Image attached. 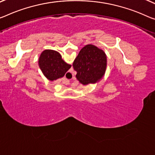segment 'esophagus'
Segmentation results:
<instances>
[{"mask_svg": "<svg viewBox=\"0 0 155 155\" xmlns=\"http://www.w3.org/2000/svg\"><path fill=\"white\" fill-rule=\"evenodd\" d=\"M67 75L68 76H73V74H72V73L71 72H68V73H67ZM69 80H68L67 78H64V81H63V83L64 84H69Z\"/></svg>", "mask_w": 155, "mask_h": 155, "instance_id": "34e87169", "label": "esophagus"}]
</instances>
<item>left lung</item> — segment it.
<instances>
[{"instance_id":"1","label":"left lung","mask_w":155,"mask_h":155,"mask_svg":"<svg viewBox=\"0 0 155 155\" xmlns=\"http://www.w3.org/2000/svg\"><path fill=\"white\" fill-rule=\"evenodd\" d=\"M73 67L77 72L76 78L81 84H95L105 73L106 54L94 45H87L80 50L73 61Z\"/></svg>"}]
</instances>
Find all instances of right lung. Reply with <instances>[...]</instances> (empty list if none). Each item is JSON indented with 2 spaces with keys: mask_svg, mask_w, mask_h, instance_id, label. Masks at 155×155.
<instances>
[{
  "mask_svg": "<svg viewBox=\"0 0 155 155\" xmlns=\"http://www.w3.org/2000/svg\"><path fill=\"white\" fill-rule=\"evenodd\" d=\"M39 66L47 79L56 80L64 77L71 67L61 59V54L53 50H45L39 58Z\"/></svg>",
  "mask_w": 155,
  "mask_h": 155,
  "instance_id": "right-lung-1",
  "label": "right lung"
}]
</instances>
